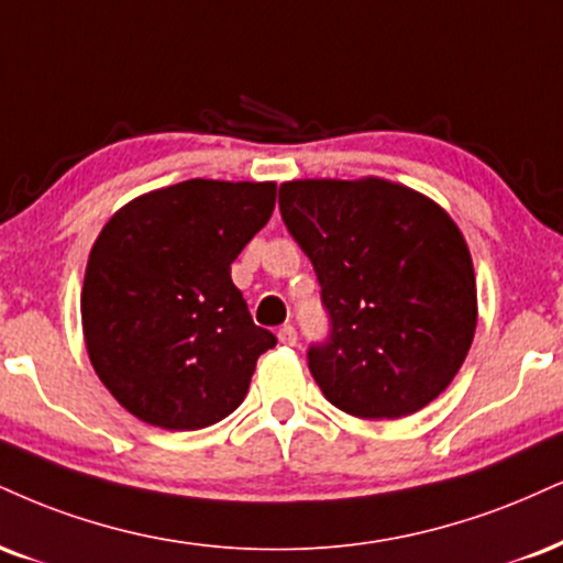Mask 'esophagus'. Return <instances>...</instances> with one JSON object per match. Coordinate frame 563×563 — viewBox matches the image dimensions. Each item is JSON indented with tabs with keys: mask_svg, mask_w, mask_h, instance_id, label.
<instances>
[{
	"mask_svg": "<svg viewBox=\"0 0 563 563\" xmlns=\"http://www.w3.org/2000/svg\"><path fill=\"white\" fill-rule=\"evenodd\" d=\"M277 341H280L283 346H296V341H299V335H296L294 324H283V328L277 330Z\"/></svg>",
	"mask_w": 563,
	"mask_h": 563,
	"instance_id": "1",
	"label": "esophagus"
}]
</instances>
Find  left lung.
I'll return each instance as SVG.
<instances>
[{"mask_svg": "<svg viewBox=\"0 0 563 563\" xmlns=\"http://www.w3.org/2000/svg\"><path fill=\"white\" fill-rule=\"evenodd\" d=\"M288 233L311 260L330 333L307 351L330 404L398 419L449 388L477 328V286L456 222L380 178L280 186Z\"/></svg>", "mask_w": 563, "mask_h": 563, "instance_id": "obj_1", "label": "left lung"}]
</instances>
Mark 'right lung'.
Returning a JSON list of instances; mask_svg holds the SVG:
<instances>
[{
  "mask_svg": "<svg viewBox=\"0 0 563 563\" xmlns=\"http://www.w3.org/2000/svg\"><path fill=\"white\" fill-rule=\"evenodd\" d=\"M275 183L183 180L125 205L86 264L80 317L104 388L141 422L201 430L239 409L256 358L277 338L256 328L230 264L267 225Z\"/></svg>",
  "mask_w": 563,
  "mask_h": 563,
  "instance_id": "add662e5",
  "label": "right lung"
}]
</instances>
